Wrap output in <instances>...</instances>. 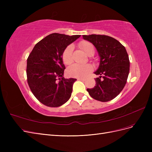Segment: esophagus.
I'll return each instance as SVG.
<instances>
[{
    "label": "esophagus",
    "instance_id": "1",
    "mask_svg": "<svg viewBox=\"0 0 152 152\" xmlns=\"http://www.w3.org/2000/svg\"><path fill=\"white\" fill-rule=\"evenodd\" d=\"M77 79L79 80H82V81L86 80V79H84V78H82V77H78Z\"/></svg>",
    "mask_w": 152,
    "mask_h": 152
}]
</instances>
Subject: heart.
Segmentation results:
<instances>
[{"instance_id":"heart-1","label":"heart","mask_w":152,"mask_h":152,"mask_svg":"<svg viewBox=\"0 0 152 152\" xmlns=\"http://www.w3.org/2000/svg\"><path fill=\"white\" fill-rule=\"evenodd\" d=\"M80 46L84 50V52L90 56L92 54L94 53V48L93 45L89 42H82L80 44ZM73 47L72 45H68L66 48L64 50L62 55V58L63 63L65 65H70L73 61L72 52ZM93 70V66L91 65H79V64H74L69 67L68 69V75L71 77H84L88 73Z\"/></svg>"}]
</instances>
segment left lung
Returning <instances> with one entry per match:
<instances>
[{
  "label": "left lung",
  "mask_w": 152,
  "mask_h": 152,
  "mask_svg": "<svg viewBox=\"0 0 152 152\" xmlns=\"http://www.w3.org/2000/svg\"><path fill=\"white\" fill-rule=\"evenodd\" d=\"M83 39L93 44L98 53L99 65L96 75V86L87 89L92 98L102 102L114 99L125 86L129 73L130 62L125 47L110 36L84 35Z\"/></svg>",
  "instance_id": "1"
}]
</instances>
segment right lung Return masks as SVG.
Here are the masks:
<instances>
[{
  "label": "right lung",
  "instance_id": "1",
  "mask_svg": "<svg viewBox=\"0 0 152 152\" xmlns=\"http://www.w3.org/2000/svg\"><path fill=\"white\" fill-rule=\"evenodd\" d=\"M80 37L50 34L35 45L27 59L28 86L35 98L48 107H60L71 97L77 79L64 78L62 55L68 45Z\"/></svg>",
  "mask_w": 152,
  "mask_h": 152
}]
</instances>
